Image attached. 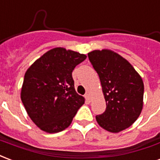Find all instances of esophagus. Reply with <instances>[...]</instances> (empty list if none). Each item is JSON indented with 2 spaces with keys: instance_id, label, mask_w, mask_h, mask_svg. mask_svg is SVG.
<instances>
[{
  "instance_id": "34e87169",
  "label": "esophagus",
  "mask_w": 160,
  "mask_h": 160,
  "mask_svg": "<svg viewBox=\"0 0 160 160\" xmlns=\"http://www.w3.org/2000/svg\"><path fill=\"white\" fill-rule=\"evenodd\" d=\"M85 99H86V101L87 102H90V101H91V99H90V95H89V94H85Z\"/></svg>"
}]
</instances>
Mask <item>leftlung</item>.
<instances>
[{
    "label": "left lung",
    "mask_w": 160,
    "mask_h": 160,
    "mask_svg": "<svg viewBox=\"0 0 160 160\" xmlns=\"http://www.w3.org/2000/svg\"><path fill=\"white\" fill-rule=\"evenodd\" d=\"M101 80L107 103L106 111L95 118L107 131L118 133L129 128L141 114L144 84L141 76L128 60L111 50L88 53Z\"/></svg>",
    "instance_id": "left-lung-1"
}]
</instances>
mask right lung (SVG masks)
Listing matches in <instances>:
<instances>
[{"mask_svg":"<svg viewBox=\"0 0 160 160\" xmlns=\"http://www.w3.org/2000/svg\"><path fill=\"white\" fill-rule=\"evenodd\" d=\"M87 56L63 48L48 51L24 74L21 101L29 117L48 133L71 124L84 98L74 88L72 71Z\"/></svg>","mask_w":160,"mask_h":160,"instance_id":"1","label":"right lung"}]
</instances>
